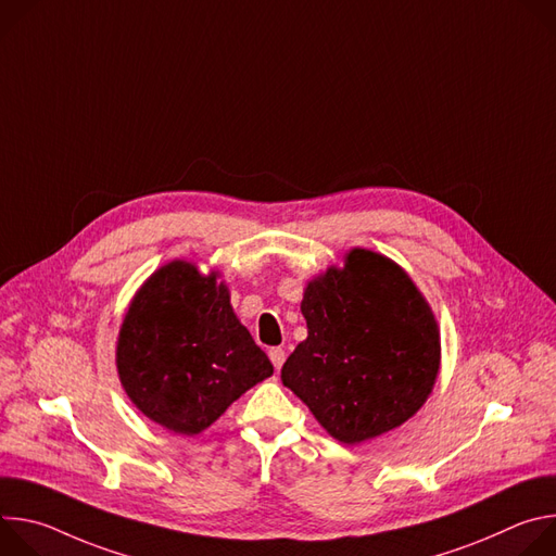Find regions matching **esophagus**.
Returning a JSON list of instances; mask_svg holds the SVG:
<instances>
[{
    "instance_id": "esophagus-1",
    "label": "esophagus",
    "mask_w": 556,
    "mask_h": 556,
    "mask_svg": "<svg viewBox=\"0 0 556 556\" xmlns=\"http://www.w3.org/2000/svg\"><path fill=\"white\" fill-rule=\"evenodd\" d=\"M268 356H270V361H273L275 369H281V365H283V361H286V350H281V348H273V350L268 352Z\"/></svg>"
}]
</instances>
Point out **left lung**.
I'll return each mask as SVG.
<instances>
[{"label":"left lung","mask_w":556,"mask_h":556,"mask_svg":"<svg viewBox=\"0 0 556 556\" xmlns=\"http://www.w3.org/2000/svg\"><path fill=\"white\" fill-rule=\"evenodd\" d=\"M301 314L307 339L281 382L334 440L361 444L420 412L440 374V326L403 266L352 249L305 283Z\"/></svg>","instance_id":"1"}]
</instances>
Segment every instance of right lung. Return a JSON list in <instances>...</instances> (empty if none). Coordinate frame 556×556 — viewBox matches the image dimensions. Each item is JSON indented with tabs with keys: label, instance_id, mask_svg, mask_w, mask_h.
<instances>
[{
	"label": "right lung",
	"instance_id": "1",
	"mask_svg": "<svg viewBox=\"0 0 556 556\" xmlns=\"http://www.w3.org/2000/svg\"><path fill=\"white\" fill-rule=\"evenodd\" d=\"M116 371L134 407L180 435L208 429L242 393L273 376L230 305L219 270L174 260L129 301L116 339Z\"/></svg>",
	"mask_w": 556,
	"mask_h": 556
}]
</instances>
